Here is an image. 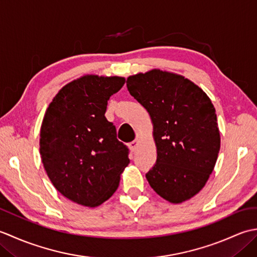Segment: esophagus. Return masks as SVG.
<instances>
[{
	"label": "esophagus",
	"instance_id": "obj_1",
	"mask_svg": "<svg viewBox=\"0 0 257 257\" xmlns=\"http://www.w3.org/2000/svg\"><path fill=\"white\" fill-rule=\"evenodd\" d=\"M139 143H140L139 139H135L134 141H132V143H130V144L128 145V146H129V149L132 150L133 152L136 151V150H137L138 147H139Z\"/></svg>",
	"mask_w": 257,
	"mask_h": 257
}]
</instances>
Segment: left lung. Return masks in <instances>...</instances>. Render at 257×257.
Masks as SVG:
<instances>
[{
    "label": "left lung",
    "mask_w": 257,
    "mask_h": 257,
    "mask_svg": "<svg viewBox=\"0 0 257 257\" xmlns=\"http://www.w3.org/2000/svg\"><path fill=\"white\" fill-rule=\"evenodd\" d=\"M127 88L154 123L157 161L146 174L150 187L171 203L191 199L209 180L220 151L211 99L188 78L160 69L129 76Z\"/></svg>",
    "instance_id": "8db88e82"
}]
</instances>
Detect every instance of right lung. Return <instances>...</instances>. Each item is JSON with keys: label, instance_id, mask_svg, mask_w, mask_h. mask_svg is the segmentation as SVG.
Returning a JSON list of instances; mask_svg holds the SVG:
<instances>
[{"label": "right lung", "instance_id": "add662e5", "mask_svg": "<svg viewBox=\"0 0 257 257\" xmlns=\"http://www.w3.org/2000/svg\"><path fill=\"white\" fill-rule=\"evenodd\" d=\"M123 77L85 75L57 92L41 127L40 154L54 187L65 198L95 207L117 190L129 150L105 117Z\"/></svg>", "mask_w": 257, "mask_h": 257}]
</instances>
